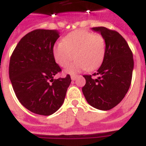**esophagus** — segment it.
<instances>
[{
    "label": "esophagus",
    "mask_w": 146,
    "mask_h": 146,
    "mask_svg": "<svg viewBox=\"0 0 146 146\" xmlns=\"http://www.w3.org/2000/svg\"><path fill=\"white\" fill-rule=\"evenodd\" d=\"M77 77H78L77 74H72V75H71V80H75Z\"/></svg>",
    "instance_id": "34e87169"
}]
</instances>
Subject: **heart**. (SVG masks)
<instances>
[{
  "mask_svg": "<svg viewBox=\"0 0 146 146\" xmlns=\"http://www.w3.org/2000/svg\"><path fill=\"white\" fill-rule=\"evenodd\" d=\"M106 42L101 34L86 30H76L66 35L63 42L55 44L53 54L55 61L65 68L73 61L67 72L77 73L86 69L92 71L98 68L104 61Z\"/></svg>",
  "mask_w": 146,
  "mask_h": 146,
  "instance_id": "1",
  "label": "heart"
}]
</instances>
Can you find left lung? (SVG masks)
<instances>
[{
    "label": "left lung",
    "instance_id": "1",
    "mask_svg": "<svg viewBox=\"0 0 146 146\" xmlns=\"http://www.w3.org/2000/svg\"><path fill=\"white\" fill-rule=\"evenodd\" d=\"M92 30L99 32L106 42V53L102 66L93 78L84 75L86 85L82 92L91 106L99 110H111L125 97L129 90L133 70L131 49L120 33L100 26Z\"/></svg>",
    "mask_w": 146,
    "mask_h": 146
}]
</instances>
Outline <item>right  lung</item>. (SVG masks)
Here are the masks:
<instances>
[{"label": "right lung", "mask_w": 146, "mask_h": 146, "mask_svg": "<svg viewBox=\"0 0 146 146\" xmlns=\"http://www.w3.org/2000/svg\"><path fill=\"white\" fill-rule=\"evenodd\" d=\"M59 33L35 29L22 38L10 57L9 76L19 102L39 115L52 114L61 107L70 76L54 80L61 69L55 62L53 48Z\"/></svg>", "instance_id": "add662e5"}]
</instances>
